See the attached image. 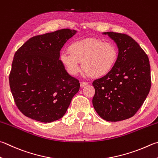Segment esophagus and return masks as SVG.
I'll list each match as a JSON object with an SVG mask.
<instances>
[{"mask_svg": "<svg viewBox=\"0 0 158 158\" xmlns=\"http://www.w3.org/2000/svg\"><path fill=\"white\" fill-rule=\"evenodd\" d=\"M80 85H81V88H83V87H84L85 85H88V83H87V82H85V81H83V82H81V83H80Z\"/></svg>", "mask_w": 158, "mask_h": 158, "instance_id": "1", "label": "esophagus"}]
</instances>
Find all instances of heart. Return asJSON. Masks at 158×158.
<instances>
[{
    "instance_id": "obj_1",
    "label": "heart",
    "mask_w": 158,
    "mask_h": 158,
    "mask_svg": "<svg viewBox=\"0 0 158 158\" xmlns=\"http://www.w3.org/2000/svg\"><path fill=\"white\" fill-rule=\"evenodd\" d=\"M68 52L60 56V61L70 75L75 76L81 70L94 78L110 73L119 56L118 49L112 42L90 38L74 42L68 48Z\"/></svg>"
}]
</instances>
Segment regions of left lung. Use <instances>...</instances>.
<instances>
[{
    "label": "left lung",
    "instance_id": "obj_1",
    "mask_svg": "<svg viewBox=\"0 0 158 158\" xmlns=\"http://www.w3.org/2000/svg\"><path fill=\"white\" fill-rule=\"evenodd\" d=\"M119 48L115 65L107 75L94 80V108L108 122L130 118L142 106L151 86V67L147 54L130 36L104 32Z\"/></svg>",
    "mask_w": 158,
    "mask_h": 158
}]
</instances>
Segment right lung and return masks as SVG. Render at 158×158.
<instances>
[{
  "label": "right lung",
  "mask_w": 158,
  "mask_h": 158,
  "mask_svg": "<svg viewBox=\"0 0 158 158\" xmlns=\"http://www.w3.org/2000/svg\"><path fill=\"white\" fill-rule=\"evenodd\" d=\"M75 33L63 29L33 36L16 52L10 86L16 106L24 115L49 123L66 113L80 84L65 70L59 52Z\"/></svg>",
  "instance_id": "right-lung-1"
}]
</instances>
